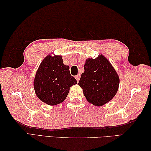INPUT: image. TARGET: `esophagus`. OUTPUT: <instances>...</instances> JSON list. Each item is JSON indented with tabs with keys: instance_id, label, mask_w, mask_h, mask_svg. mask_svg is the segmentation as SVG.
<instances>
[{
	"instance_id": "obj_1",
	"label": "esophagus",
	"mask_w": 151,
	"mask_h": 151,
	"mask_svg": "<svg viewBox=\"0 0 151 151\" xmlns=\"http://www.w3.org/2000/svg\"><path fill=\"white\" fill-rule=\"evenodd\" d=\"M75 78L76 81H77V82H78L80 78H81V75H77L76 76H75Z\"/></svg>"
}]
</instances>
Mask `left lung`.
Instances as JSON below:
<instances>
[{
    "label": "left lung",
    "instance_id": "8db88e82",
    "mask_svg": "<svg viewBox=\"0 0 151 151\" xmlns=\"http://www.w3.org/2000/svg\"><path fill=\"white\" fill-rule=\"evenodd\" d=\"M78 85L87 101L97 106L111 101L117 92L119 78L107 58L99 54L95 59L88 58L84 65Z\"/></svg>",
    "mask_w": 151,
    "mask_h": 151
}]
</instances>
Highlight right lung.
<instances>
[{"label":"right lung","instance_id":"right-lung-1","mask_svg":"<svg viewBox=\"0 0 151 151\" xmlns=\"http://www.w3.org/2000/svg\"><path fill=\"white\" fill-rule=\"evenodd\" d=\"M77 84L70 75L69 67L64 65L61 56L48 55L38 68L34 81L37 97L49 105L62 102L69 93V88Z\"/></svg>","mask_w":151,"mask_h":151}]
</instances>
